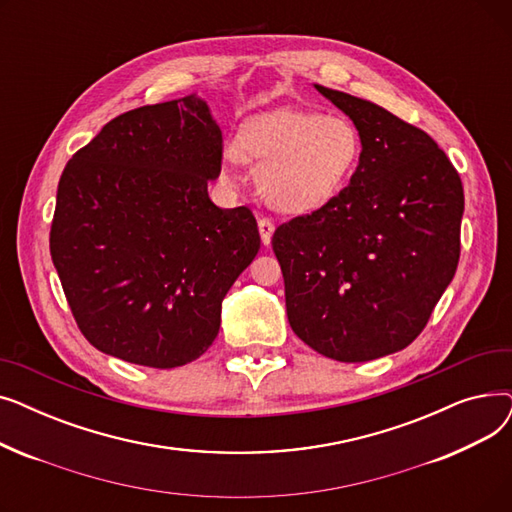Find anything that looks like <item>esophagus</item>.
Listing matches in <instances>:
<instances>
[{
  "mask_svg": "<svg viewBox=\"0 0 512 512\" xmlns=\"http://www.w3.org/2000/svg\"><path fill=\"white\" fill-rule=\"evenodd\" d=\"M259 234H261V242L263 245H270L272 242V234H274V222L270 218H259Z\"/></svg>",
  "mask_w": 512,
  "mask_h": 512,
  "instance_id": "esophagus-1",
  "label": "esophagus"
}]
</instances>
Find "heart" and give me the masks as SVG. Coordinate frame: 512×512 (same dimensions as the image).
Here are the masks:
<instances>
[{
  "instance_id": "heart-1",
  "label": "heart",
  "mask_w": 512,
  "mask_h": 512,
  "mask_svg": "<svg viewBox=\"0 0 512 512\" xmlns=\"http://www.w3.org/2000/svg\"><path fill=\"white\" fill-rule=\"evenodd\" d=\"M238 153L259 174L267 203L280 211L317 209L340 193L361 155V137L342 116L278 110L253 118L238 137ZM232 168V157L226 159Z\"/></svg>"
}]
</instances>
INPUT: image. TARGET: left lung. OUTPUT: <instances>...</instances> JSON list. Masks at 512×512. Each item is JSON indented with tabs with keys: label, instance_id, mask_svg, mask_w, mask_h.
Listing matches in <instances>:
<instances>
[{
	"label": "left lung",
	"instance_id": "left-lung-1",
	"mask_svg": "<svg viewBox=\"0 0 512 512\" xmlns=\"http://www.w3.org/2000/svg\"><path fill=\"white\" fill-rule=\"evenodd\" d=\"M315 89L355 122L359 166L328 203L280 224L272 247L292 332L319 355L363 363L409 346L454 278L463 182L421 128Z\"/></svg>",
	"mask_w": 512,
	"mask_h": 512
}]
</instances>
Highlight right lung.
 Listing matches in <instances>:
<instances>
[{"label":"right lung","mask_w":512,"mask_h":512,"mask_svg":"<svg viewBox=\"0 0 512 512\" xmlns=\"http://www.w3.org/2000/svg\"><path fill=\"white\" fill-rule=\"evenodd\" d=\"M222 151L207 103L188 95L120 114L66 164L49 251L97 351L172 369L213 344L226 292L261 245L249 207L207 195Z\"/></svg>","instance_id":"obj_1"}]
</instances>
